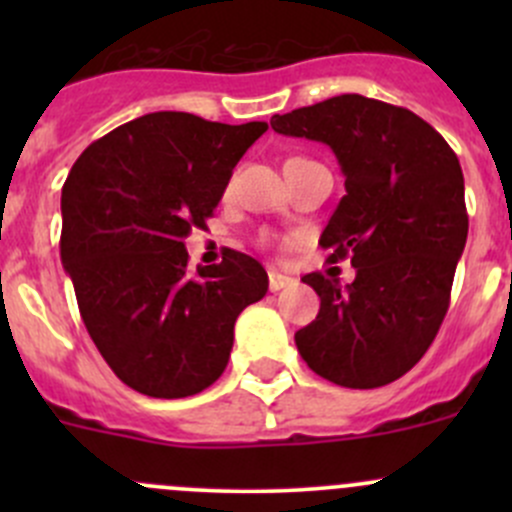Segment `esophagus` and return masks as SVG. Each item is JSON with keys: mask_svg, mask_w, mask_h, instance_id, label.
Segmentation results:
<instances>
[{"mask_svg": "<svg viewBox=\"0 0 512 512\" xmlns=\"http://www.w3.org/2000/svg\"><path fill=\"white\" fill-rule=\"evenodd\" d=\"M267 277H270V292H280L282 287L292 285V277L282 275V272H277V270L267 272Z\"/></svg>", "mask_w": 512, "mask_h": 512, "instance_id": "obj_1", "label": "esophagus"}]
</instances>
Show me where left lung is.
Wrapping results in <instances>:
<instances>
[{
  "mask_svg": "<svg viewBox=\"0 0 512 512\" xmlns=\"http://www.w3.org/2000/svg\"><path fill=\"white\" fill-rule=\"evenodd\" d=\"M270 123L282 136L327 143L347 178L319 245L327 262L352 257L356 277H302L319 294V314L294 344L332 384H391L426 354L451 302L468 237L458 156L414 111L359 94Z\"/></svg>",
  "mask_w": 512,
  "mask_h": 512,
  "instance_id": "obj_1",
  "label": "left lung"
}]
</instances>
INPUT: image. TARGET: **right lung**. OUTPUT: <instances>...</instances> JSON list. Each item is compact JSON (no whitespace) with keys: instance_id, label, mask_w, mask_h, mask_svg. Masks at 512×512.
<instances>
[{"instance_id":"add662e5","label":"right lung","mask_w":512,"mask_h":512,"mask_svg":"<svg viewBox=\"0 0 512 512\" xmlns=\"http://www.w3.org/2000/svg\"><path fill=\"white\" fill-rule=\"evenodd\" d=\"M265 131V121L146 113L91 143L66 178L61 262L96 349L138 394L185 399L215 384L235 319L265 297L255 257L230 250L193 275L185 250Z\"/></svg>"}]
</instances>
